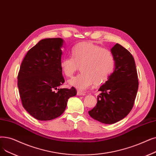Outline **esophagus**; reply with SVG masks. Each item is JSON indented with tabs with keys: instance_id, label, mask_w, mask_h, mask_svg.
<instances>
[{
	"instance_id": "obj_1",
	"label": "esophagus",
	"mask_w": 156,
	"mask_h": 156,
	"mask_svg": "<svg viewBox=\"0 0 156 156\" xmlns=\"http://www.w3.org/2000/svg\"><path fill=\"white\" fill-rule=\"evenodd\" d=\"M77 95H78V96H85V93L83 92H81L80 90H78L77 91Z\"/></svg>"
}]
</instances>
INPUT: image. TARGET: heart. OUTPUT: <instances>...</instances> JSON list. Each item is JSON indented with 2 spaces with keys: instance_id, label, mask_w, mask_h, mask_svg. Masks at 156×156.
<instances>
[{
  "instance_id": "heart-1",
  "label": "heart",
  "mask_w": 156,
  "mask_h": 156,
  "mask_svg": "<svg viewBox=\"0 0 156 156\" xmlns=\"http://www.w3.org/2000/svg\"><path fill=\"white\" fill-rule=\"evenodd\" d=\"M71 57H65L60 62L64 75L72 77L80 67L82 73L69 81L70 85L83 90L94 83L100 85L109 78L115 66L112 53L90 41L78 43L71 51Z\"/></svg>"
}]
</instances>
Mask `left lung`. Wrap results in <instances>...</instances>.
Here are the masks:
<instances>
[{
	"label": "left lung",
	"instance_id": "left-lung-1",
	"mask_svg": "<svg viewBox=\"0 0 156 156\" xmlns=\"http://www.w3.org/2000/svg\"><path fill=\"white\" fill-rule=\"evenodd\" d=\"M115 58V69L101 86L98 103L89 112L90 116L106 124L125 118L133 107L138 89V74L131 53L117 43L111 49Z\"/></svg>",
	"mask_w": 156,
	"mask_h": 156
}]
</instances>
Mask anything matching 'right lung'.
<instances>
[{"mask_svg":"<svg viewBox=\"0 0 156 156\" xmlns=\"http://www.w3.org/2000/svg\"><path fill=\"white\" fill-rule=\"evenodd\" d=\"M64 40H41L27 53L18 75L23 108L39 120H50L64 113L67 101L76 95L74 87L58 89L64 83L60 67Z\"/></svg>","mask_w":156,"mask_h":156,"instance_id":"add662e5","label":"right lung"}]
</instances>
